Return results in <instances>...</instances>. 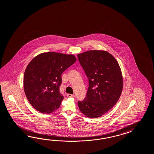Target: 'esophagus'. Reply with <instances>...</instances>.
Masks as SVG:
<instances>
[{
	"label": "esophagus",
	"instance_id": "esophagus-1",
	"mask_svg": "<svg viewBox=\"0 0 154 154\" xmlns=\"http://www.w3.org/2000/svg\"><path fill=\"white\" fill-rule=\"evenodd\" d=\"M67 96L69 97H75V94H67Z\"/></svg>",
	"mask_w": 154,
	"mask_h": 154
}]
</instances>
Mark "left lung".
<instances>
[{"label": "left lung", "instance_id": "obj_1", "mask_svg": "<svg viewBox=\"0 0 154 154\" xmlns=\"http://www.w3.org/2000/svg\"><path fill=\"white\" fill-rule=\"evenodd\" d=\"M77 57L89 83L86 97L78 102L79 110L90 118L101 116L116 105L122 93L123 78L120 66L105 51L92 50Z\"/></svg>", "mask_w": 154, "mask_h": 154}]
</instances>
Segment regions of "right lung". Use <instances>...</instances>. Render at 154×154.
I'll return each mask as SVG.
<instances>
[{
    "label": "right lung",
    "instance_id": "obj_1",
    "mask_svg": "<svg viewBox=\"0 0 154 154\" xmlns=\"http://www.w3.org/2000/svg\"><path fill=\"white\" fill-rule=\"evenodd\" d=\"M76 60L72 54L51 52L39 54L28 64L23 79L24 92L38 111L50 113L60 107L64 98L60 92L62 73Z\"/></svg>",
    "mask_w": 154,
    "mask_h": 154
}]
</instances>
